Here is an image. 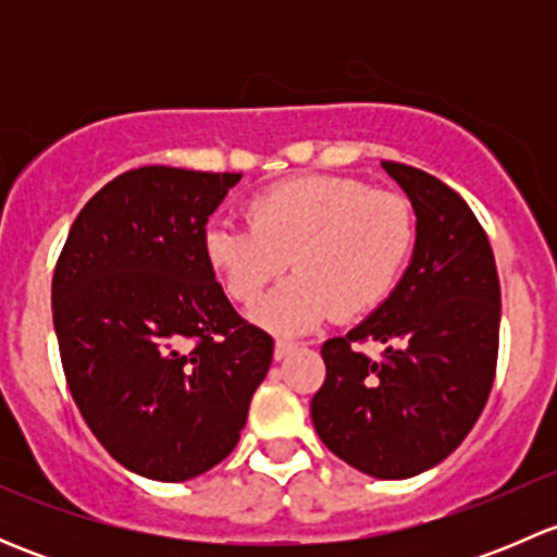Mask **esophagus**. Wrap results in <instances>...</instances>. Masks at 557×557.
Listing matches in <instances>:
<instances>
[{"label":"esophagus","mask_w":557,"mask_h":557,"mask_svg":"<svg viewBox=\"0 0 557 557\" xmlns=\"http://www.w3.org/2000/svg\"><path fill=\"white\" fill-rule=\"evenodd\" d=\"M294 350H296V342L277 339L274 342V361H283V358H288Z\"/></svg>","instance_id":"1"}]
</instances>
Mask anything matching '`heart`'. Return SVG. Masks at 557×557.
Instances as JSON below:
<instances>
[{"label":"heart","instance_id":"b5f03b06","mask_svg":"<svg viewBox=\"0 0 557 557\" xmlns=\"http://www.w3.org/2000/svg\"><path fill=\"white\" fill-rule=\"evenodd\" d=\"M250 226L212 221L205 258L237 305H256L288 267L299 272L252 310L274 334L312 331L331 312L356 318L380 307L412 256L414 212L404 196L334 174L285 180L247 201Z\"/></svg>","mask_w":557,"mask_h":557}]
</instances>
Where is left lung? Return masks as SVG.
<instances>
[{
	"label": "left lung",
	"mask_w": 557,
	"mask_h": 557,
	"mask_svg": "<svg viewBox=\"0 0 557 557\" xmlns=\"http://www.w3.org/2000/svg\"><path fill=\"white\" fill-rule=\"evenodd\" d=\"M414 210L412 258L391 296L347 336L320 347L325 383L312 396L318 436L377 480L423 474L480 418L498 356L502 288L480 221L434 174L383 161ZM386 345L383 362L352 341Z\"/></svg>",
	"instance_id": "obj_1"
}]
</instances>
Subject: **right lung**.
Segmentation results:
<instances>
[{
    "label": "right lung",
    "mask_w": 557,
    "mask_h": 557,
    "mask_svg": "<svg viewBox=\"0 0 557 557\" xmlns=\"http://www.w3.org/2000/svg\"><path fill=\"white\" fill-rule=\"evenodd\" d=\"M243 174L139 166L75 218L53 272L72 398L128 471L185 482L237 447L274 342L234 312L205 226Z\"/></svg>",
    "instance_id": "obj_1"
}]
</instances>
